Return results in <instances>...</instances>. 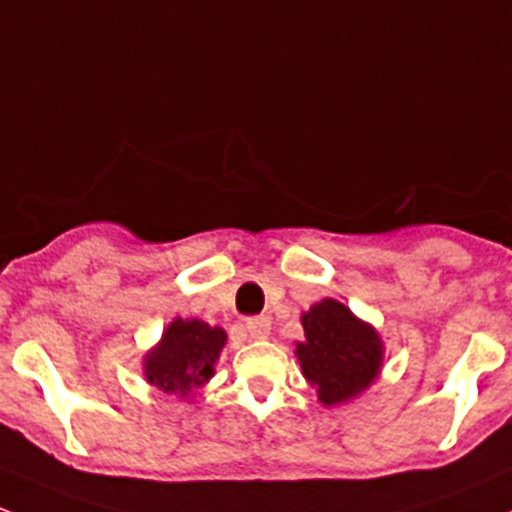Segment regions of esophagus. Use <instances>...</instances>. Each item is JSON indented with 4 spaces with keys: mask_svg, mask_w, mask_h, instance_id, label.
I'll return each instance as SVG.
<instances>
[{
    "mask_svg": "<svg viewBox=\"0 0 512 512\" xmlns=\"http://www.w3.org/2000/svg\"><path fill=\"white\" fill-rule=\"evenodd\" d=\"M270 328H272L270 319H265V316H257V319L245 321V331L252 341H265V338L270 336Z\"/></svg>",
    "mask_w": 512,
    "mask_h": 512,
    "instance_id": "34e87169",
    "label": "esophagus"
}]
</instances>
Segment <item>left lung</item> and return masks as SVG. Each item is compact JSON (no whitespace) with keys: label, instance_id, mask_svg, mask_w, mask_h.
Instances as JSON below:
<instances>
[{"label":"left lung","instance_id":"8db88e82","mask_svg":"<svg viewBox=\"0 0 512 512\" xmlns=\"http://www.w3.org/2000/svg\"><path fill=\"white\" fill-rule=\"evenodd\" d=\"M304 341H297L301 373L316 387L324 407L346 405L380 378L385 343L378 328L355 316L343 301L321 299L301 314Z\"/></svg>","mask_w":512,"mask_h":512}]
</instances>
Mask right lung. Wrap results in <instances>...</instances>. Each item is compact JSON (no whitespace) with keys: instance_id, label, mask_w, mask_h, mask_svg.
Masks as SVG:
<instances>
[{"instance_id":"1","label":"right lung","mask_w":512,"mask_h":512,"mask_svg":"<svg viewBox=\"0 0 512 512\" xmlns=\"http://www.w3.org/2000/svg\"><path fill=\"white\" fill-rule=\"evenodd\" d=\"M225 341L228 333L220 326L176 316L164 328L157 346L144 353V380L166 395L191 402L196 392L206 387L215 375V363L225 348Z\"/></svg>"}]
</instances>
